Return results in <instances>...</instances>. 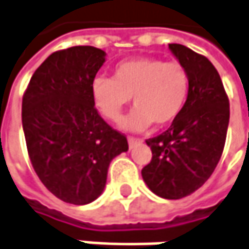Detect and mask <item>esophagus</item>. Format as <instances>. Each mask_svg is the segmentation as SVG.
<instances>
[{"label":"esophagus","instance_id":"obj_1","mask_svg":"<svg viewBox=\"0 0 249 249\" xmlns=\"http://www.w3.org/2000/svg\"><path fill=\"white\" fill-rule=\"evenodd\" d=\"M142 142V139L139 138H134V137H128V145H129V148L132 149L134 146H137L138 143Z\"/></svg>","mask_w":249,"mask_h":249}]
</instances>
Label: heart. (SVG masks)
Segmentation results:
<instances>
[{"label":"heart","instance_id":"1","mask_svg":"<svg viewBox=\"0 0 249 249\" xmlns=\"http://www.w3.org/2000/svg\"><path fill=\"white\" fill-rule=\"evenodd\" d=\"M189 74L176 62L156 57H137L118 63L114 76H98L91 84L97 108L106 118L117 123L129 100L135 108L123 120L121 126L143 131L151 125L173 123L183 111L189 95Z\"/></svg>","mask_w":249,"mask_h":249}]
</instances>
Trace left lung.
Segmentation results:
<instances>
[{
	"label": "left lung",
	"instance_id": "left-lung-1",
	"mask_svg": "<svg viewBox=\"0 0 249 249\" xmlns=\"http://www.w3.org/2000/svg\"><path fill=\"white\" fill-rule=\"evenodd\" d=\"M169 49L189 74V95L180 115L165 132L146 139L152 160L142 179L156 196L186 197L212 176L226 143L230 104L213 63L192 49L169 43Z\"/></svg>",
	"mask_w": 249,
	"mask_h": 249
}]
</instances>
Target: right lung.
Wrapping results in <instances>:
<instances>
[{"instance_id": "right-lung-1", "label": "right lung", "mask_w": 249, "mask_h": 249, "mask_svg": "<svg viewBox=\"0 0 249 249\" xmlns=\"http://www.w3.org/2000/svg\"><path fill=\"white\" fill-rule=\"evenodd\" d=\"M106 62L94 46L52 53L37 67L22 98L28 154L40 182L70 204H89L106 187L111 160L128 141L94 107L91 84Z\"/></svg>"}]
</instances>
